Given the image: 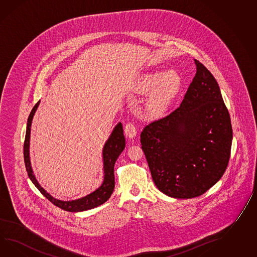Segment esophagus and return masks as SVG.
<instances>
[{"instance_id":"esophagus-1","label":"esophagus","mask_w":257,"mask_h":257,"mask_svg":"<svg viewBox=\"0 0 257 257\" xmlns=\"http://www.w3.org/2000/svg\"><path fill=\"white\" fill-rule=\"evenodd\" d=\"M124 132L127 138H135L137 136V127L133 121H128L124 126Z\"/></svg>"}]
</instances>
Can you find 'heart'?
I'll list each match as a JSON object with an SVG mask.
<instances>
[{"label":"heart","mask_w":257,"mask_h":257,"mask_svg":"<svg viewBox=\"0 0 257 257\" xmlns=\"http://www.w3.org/2000/svg\"><path fill=\"white\" fill-rule=\"evenodd\" d=\"M181 83V78L175 70L145 74L138 82V90L143 94L151 92L146 114L150 117L162 115L178 94Z\"/></svg>","instance_id":"b5f03b06"}]
</instances>
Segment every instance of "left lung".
I'll list each match as a JSON object with an SVG mask.
<instances>
[{
  "label": "left lung",
  "mask_w": 257,
  "mask_h": 257,
  "mask_svg": "<svg viewBox=\"0 0 257 257\" xmlns=\"http://www.w3.org/2000/svg\"><path fill=\"white\" fill-rule=\"evenodd\" d=\"M194 61L197 72L180 106L140 135L157 188L176 199L200 196L219 181L231 150V120L218 83Z\"/></svg>",
  "instance_id": "1"
}]
</instances>
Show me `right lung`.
Returning <instances> with one entry per match:
<instances>
[{"label":"right lung","mask_w":257,"mask_h":257,"mask_svg":"<svg viewBox=\"0 0 257 257\" xmlns=\"http://www.w3.org/2000/svg\"><path fill=\"white\" fill-rule=\"evenodd\" d=\"M40 101H38L36 105L33 106L32 112L28 118L27 123V130H26L25 141H24V162H25L26 170L29 177L31 178L32 183L35 187L39 189V191L44 195L47 200H50L53 204L56 206L61 208L68 212H82L93 209L95 207L99 206L101 204L105 203L106 200L112 194L114 187H115V180H114V164L117 161L119 154L125 148V138L123 136V129L122 125L119 122L113 130L111 136L106 141L103 150V159H104V181L99 188H97L93 193L87 195L86 197L79 199V200H72V201H62L57 199H54L51 195L48 194L44 188H42L38 183L35 176L33 175L31 161H30V135H31V126L33 115L37 109Z\"/></svg>","instance_id":"obj_1"}]
</instances>
